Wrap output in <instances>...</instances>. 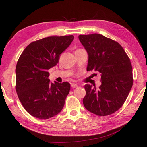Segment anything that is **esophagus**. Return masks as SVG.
<instances>
[{"mask_svg":"<svg viewBox=\"0 0 147 147\" xmlns=\"http://www.w3.org/2000/svg\"><path fill=\"white\" fill-rule=\"evenodd\" d=\"M71 87L73 88H75L78 87V85H77V84H76V83H71Z\"/></svg>","mask_w":147,"mask_h":147,"instance_id":"1","label":"esophagus"}]
</instances>
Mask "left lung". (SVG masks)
<instances>
[{
    "label": "left lung",
    "instance_id": "obj_1",
    "mask_svg": "<svg viewBox=\"0 0 147 147\" xmlns=\"http://www.w3.org/2000/svg\"><path fill=\"white\" fill-rule=\"evenodd\" d=\"M79 40L88 54L87 71L101 73L98 88L85 85V108L98 116L111 115L123 105L133 85L130 58L120 44L102 35H80Z\"/></svg>",
    "mask_w": 147,
    "mask_h": 147
}]
</instances>
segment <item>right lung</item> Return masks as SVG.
<instances>
[{
	"instance_id": "add662e5",
	"label": "right lung",
	"mask_w": 147,
	"mask_h": 147,
	"mask_svg": "<svg viewBox=\"0 0 147 147\" xmlns=\"http://www.w3.org/2000/svg\"><path fill=\"white\" fill-rule=\"evenodd\" d=\"M73 35L51 36L32 42L20 56L16 69V89L26 111L35 117L47 119L63 109L71 85L51 82L48 70L58 63L60 54L70 45Z\"/></svg>"
}]
</instances>
